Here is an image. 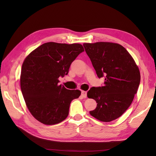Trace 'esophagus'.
Returning a JSON list of instances; mask_svg holds the SVG:
<instances>
[{"label":"esophagus","mask_w":156,"mask_h":156,"mask_svg":"<svg viewBox=\"0 0 156 156\" xmlns=\"http://www.w3.org/2000/svg\"><path fill=\"white\" fill-rule=\"evenodd\" d=\"M81 96L83 97V98H87V92L86 91H81Z\"/></svg>","instance_id":"esophagus-1"}]
</instances>
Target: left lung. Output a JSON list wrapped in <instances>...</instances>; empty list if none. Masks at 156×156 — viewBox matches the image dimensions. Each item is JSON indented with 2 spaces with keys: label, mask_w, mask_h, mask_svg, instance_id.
Segmentation results:
<instances>
[{
  "label": "left lung",
  "mask_w": 156,
  "mask_h": 156,
  "mask_svg": "<svg viewBox=\"0 0 156 156\" xmlns=\"http://www.w3.org/2000/svg\"><path fill=\"white\" fill-rule=\"evenodd\" d=\"M99 78L104 85L92 87L88 98L95 100L97 107L90 114L101 122L114 120L124 114L137 92L140 75L137 66L123 46L111 42L84 44Z\"/></svg>",
  "instance_id": "8db88e82"
}]
</instances>
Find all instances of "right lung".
<instances>
[{"label": "right lung", "instance_id": "1", "mask_svg": "<svg viewBox=\"0 0 156 156\" xmlns=\"http://www.w3.org/2000/svg\"><path fill=\"white\" fill-rule=\"evenodd\" d=\"M84 51L79 44L48 42L28 55L22 65L21 89L28 109L45 125L66 119L70 103L81 95L79 90L58 85L60 77L67 75L73 61Z\"/></svg>", "mask_w": 156, "mask_h": 156}]
</instances>
